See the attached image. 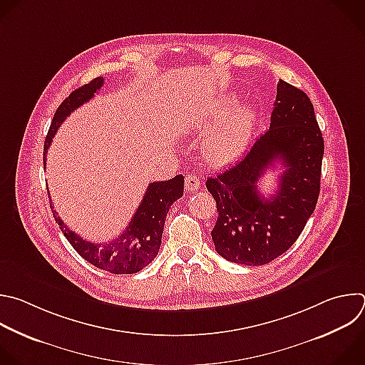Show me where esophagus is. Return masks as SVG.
I'll return each mask as SVG.
<instances>
[{
	"label": "esophagus",
	"mask_w": 365,
	"mask_h": 365,
	"mask_svg": "<svg viewBox=\"0 0 365 365\" xmlns=\"http://www.w3.org/2000/svg\"><path fill=\"white\" fill-rule=\"evenodd\" d=\"M200 186V180L197 176L195 175H187L185 179V187L187 192H195L196 189H199Z\"/></svg>",
	"instance_id": "34e87169"
}]
</instances>
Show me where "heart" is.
Returning <instances> with one entry per match:
<instances>
[{
    "mask_svg": "<svg viewBox=\"0 0 365 365\" xmlns=\"http://www.w3.org/2000/svg\"><path fill=\"white\" fill-rule=\"evenodd\" d=\"M254 111L248 106H237L225 125L217 128L206 142V155L215 165H227L244 153L252 128Z\"/></svg>",
    "mask_w": 365,
    "mask_h": 365,
    "instance_id": "1",
    "label": "heart"
}]
</instances>
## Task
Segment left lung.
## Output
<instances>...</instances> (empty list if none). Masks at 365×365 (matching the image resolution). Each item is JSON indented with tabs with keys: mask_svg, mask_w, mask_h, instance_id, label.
<instances>
[{
	"mask_svg": "<svg viewBox=\"0 0 365 365\" xmlns=\"http://www.w3.org/2000/svg\"><path fill=\"white\" fill-rule=\"evenodd\" d=\"M324 139L309 97L279 80L271 126L251 150L225 172L209 178L217 220L216 252L240 265H265L287 252L312 215L321 182ZM281 163L279 190L264 198L256 183Z\"/></svg>",
	"mask_w": 365,
	"mask_h": 365,
	"instance_id": "1",
	"label": "left lung"
}]
</instances>
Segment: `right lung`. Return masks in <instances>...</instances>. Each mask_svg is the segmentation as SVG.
<instances>
[{"mask_svg": "<svg viewBox=\"0 0 365 365\" xmlns=\"http://www.w3.org/2000/svg\"><path fill=\"white\" fill-rule=\"evenodd\" d=\"M103 83V77H96L88 84L74 90L58 106L44 142V165L47 150L60 125L71 111L93 98ZM183 185L185 178L182 175L170 180L150 183L129 226L120 235L106 242H90L77 235L60 219L53 203H50V207L66 239L88 264L114 275L136 274L156 258L162 244L166 215L173 202L183 196Z\"/></svg>", "mask_w": 365, "mask_h": 365, "instance_id": "obj_1", "label": "right lung"}]
</instances>
